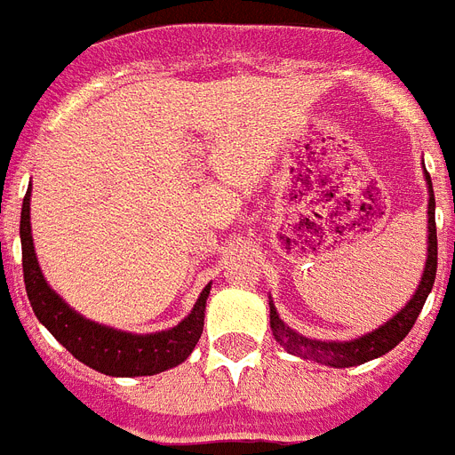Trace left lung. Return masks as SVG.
Instances as JSON below:
<instances>
[{
	"label": "left lung",
	"mask_w": 455,
	"mask_h": 455,
	"mask_svg": "<svg viewBox=\"0 0 455 455\" xmlns=\"http://www.w3.org/2000/svg\"><path fill=\"white\" fill-rule=\"evenodd\" d=\"M427 189H430V201H427V261L420 285L416 294L411 297L404 308H402L393 320H387L383 327L374 330L371 334H364L353 341H315V339H306L290 330L283 320L278 317L275 308L271 304V330L275 341L291 355L304 357V360L320 362V364H330V367H355L364 362L374 360V357L386 355L387 350H393L404 336L411 331L416 317L423 311L427 294L435 285V275H437V227H435V194H432L430 175L426 172Z\"/></svg>",
	"instance_id": "left-lung-1"
}]
</instances>
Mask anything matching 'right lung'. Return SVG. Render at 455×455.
Segmentation results:
<instances>
[{
  "label": "right lung",
  "mask_w": 455,
  "mask_h": 455,
  "mask_svg": "<svg viewBox=\"0 0 455 455\" xmlns=\"http://www.w3.org/2000/svg\"><path fill=\"white\" fill-rule=\"evenodd\" d=\"M20 245H23V278L32 311L65 348L86 367L107 376H154L177 367L191 355L203 334L205 299L210 285L201 291L194 311L182 323L158 334H128L91 323L72 311L44 280L29 228V189L20 212Z\"/></svg>",
  "instance_id": "right-lung-1"
}]
</instances>
